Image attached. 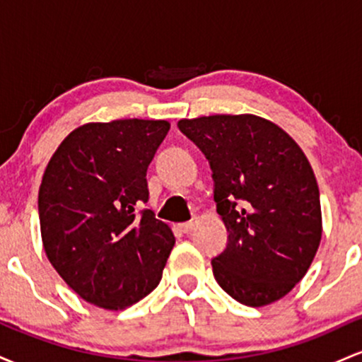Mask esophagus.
Listing matches in <instances>:
<instances>
[{
  "mask_svg": "<svg viewBox=\"0 0 362 362\" xmlns=\"http://www.w3.org/2000/svg\"><path fill=\"white\" fill-rule=\"evenodd\" d=\"M199 223V218H194L192 221H187L184 224H180V230L184 231V233H190V231L195 230V226H197Z\"/></svg>",
  "mask_w": 362,
  "mask_h": 362,
  "instance_id": "esophagus-1",
  "label": "esophagus"
}]
</instances>
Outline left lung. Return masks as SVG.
Returning <instances> with one entry per match:
<instances>
[{"mask_svg":"<svg viewBox=\"0 0 362 362\" xmlns=\"http://www.w3.org/2000/svg\"><path fill=\"white\" fill-rule=\"evenodd\" d=\"M177 126L213 170L216 209L228 231L226 248L211 260L218 284L253 308L284 298L322 240L308 158L288 132L252 114L182 119Z\"/></svg>","mask_w":362,"mask_h":362,"instance_id":"8db88e82","label":"left lung"}]
</instances>
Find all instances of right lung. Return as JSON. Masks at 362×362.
<instances>
[{
  "label": "right lung",
  "mask_w": 362,
  "mask_h": 362,
  "mask_svg": "<svg viewBox=\"0 0 362 362\" xmlns=\"http://www.w3.org/2000/svg\"><path fill=\"white\" fill-rule=\"evenodd\" d=\"M167 120L122 119L74 129L56 149L39 189L40 233L57 274L105 310L134 305L160 284L175 245L149 209L146 172Z\"/></svg>",
  "instance_id": "1"
}]
</instances>
